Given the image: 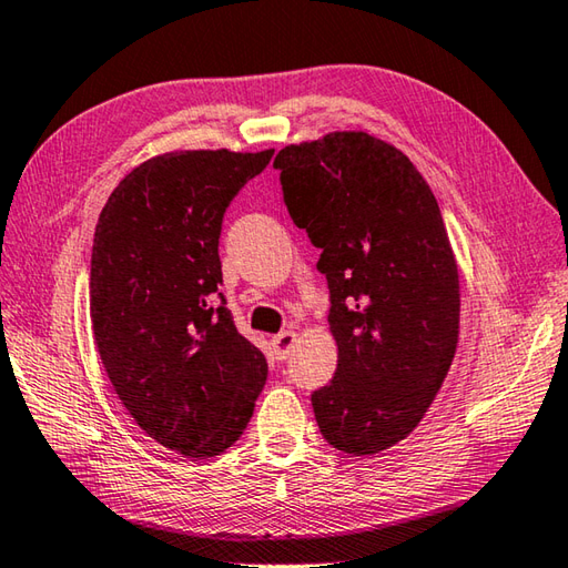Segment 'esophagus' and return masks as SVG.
Instances as JSON below:
<instances>
[{"label": "esophagus", "mask_w": 568, "mask_h": 568, "mask_svg": "<svg viewBox=\"0 0 568 568\" xmlns=\"http://www.w3.org/2000/svg\"><path fill=\"white\" fill-rule=\"evenodd\" d=\"M295 342H297L295 332H281V335H275V337L271 339L275 357H277V359H287V357H291Z\"/></svg>", "instance_id": "esophagus-1"}]
</instances>
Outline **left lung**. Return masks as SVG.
Listing matches in <instances>:
<instances>
[{
  "instance_id": "left-lung-1",
  "label": "left lung",
  "mask_w": 568,
  "mask_h": 568,
  "mask_svg": "<svg viewBox=\"0 0 568 568\" xmlns=\"http://www.w3.org/2000/svg\"><path fill=\"white\" fill-rule=\"evenodd\" d=\"M297 229L322 248L337 374L313 394L332 448L374 455L426 416L458 347L460 277L440 206L392 142L335 130L273 162Z\"/></svg>"
}]
</instances>
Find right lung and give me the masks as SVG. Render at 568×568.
<instances>
[{
	"mask_svg": "<svg viewBox=\"0 0 568 568\" xmlns=\"http://www.w3.org/2000/svg\"><path fill=\"white\" fill-rule=\"evenodd\" d=\"M273 150H174L122 176L91 255L93 339L122 406L160 446L214 458L241 438L268 376L214 307L221 219Z\"/></svg>",
	"mask_w": 568,
	"mask_h": 568,
	"instance_id": "1",
	"label": "right lung"
}]
</instances>
